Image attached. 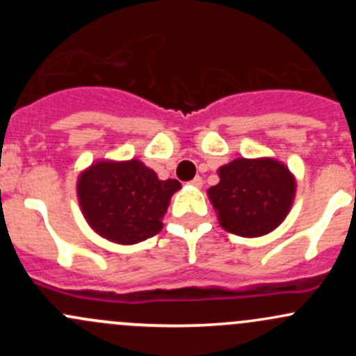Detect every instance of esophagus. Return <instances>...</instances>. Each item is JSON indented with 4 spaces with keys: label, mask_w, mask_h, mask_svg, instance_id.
I'll use <instances>...</instances> for the list:
<instances>
[{
    "label": "esophagus",
    "mask_w": 356,
    "mask_h": 356,
    "mask_svg": "<svg viewBox=\"0 0 356 356\" xmlns=\"http://www.w3.org/2000/svg\"><path fill=\"white\" fill-rule=\"evenodd\" d=\"M191 184L195 186V188H201V186H203V179H201L200 175H196V177L191 181Z\"/></svg>",
    "instance_id": "34e87169"
}]
</instances>
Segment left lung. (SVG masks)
Returning a JSON list of instances; mask_svg holds the SVG:
<instances>
[{"instance_id": "left-lung-1", "label": "left lung", "mask_w": 356, "mask_h": 356, "mask_svg": "<svg viewBox=\"0 0 356 356\" xmlns=\"http://www.w3.org/2000/svg\"><path fill=\"white\" fill-rule=\"evenodd\" d=\"M220 182L208 189L225 231L258 238L274 231L288 215L294 198V177L272 158H238L218 170Z\"/></svg>"}]
</instances>
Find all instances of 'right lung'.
<instances>
[{
  "instance_id": "right-lung-1",
  "label": "right lung",
  "mask_w": 356,
  "mask_h": 356,
  "mask_svg": "<svg viewBox=\"0 0 356 356\" xmlns=\"http://www.w3.org/2000/svg\"><path fill=\"white\" fill-rule=\"evenodd\" d=\"M181 189L175 179L160 181L139 160L99 161L79 177L84 217L98 234L120 245H134L161 231L170 196Z\"/></svg>"
}]
</instances>
